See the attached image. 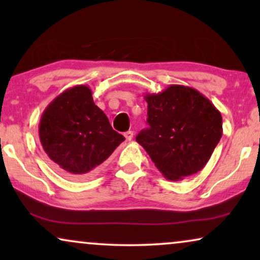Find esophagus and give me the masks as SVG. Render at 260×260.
<instances>
[{
	"label": "esophagus",
	"mask_w": 260,
	"mask_h": 260,
	"mask_svg": "<svg viewBox=\"0 0 260 260\" xmlns=\"http://www.w3.org/2000/svg\"><path fill=\"white\" fill-rule=\"evenodd\" d=\"M124 136H125L126 141H131L134 137V131H126V133L124 134Z\"/></svg>",
	"instance_id": "esophagus-1"
}]
</instances>
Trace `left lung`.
Instances as JSON below:
<instances>
[{
  "mask_svg": "<svg viewBox=\"0 0 260 260\" xmlns=\"http://www.w3.org/2000/svg\"><path fill=\"white\" fill-rule=\"evenodd\" d=\"M149 129L136 141L169 181L200 172L222 136V117L207 97L193 87L169 85L144 95Z\"/></svg>",
  "mask_w": 260,
  "mask_h": 260,
  "instance_id": "left-lung-1",
  "label": "left lung"
}]
</instances>
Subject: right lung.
<instances>
[{
  "label": "right lung",
  "mask_w": 260,
  "mask_h": 260,
  "mask_svg": "<svg viewBox=\"0 0 260 260\" xmlns=\"http://www.w3.org/2000/svg\"><path fill=\"white\" fill-rule=\"evenodd\" d=\"M39 137L53 163L77 177L97 169L125 140L94 104L87 85L67 88L49 103L41 115Z\"/></svg>",
  "instance_id": "add662e5"
}]
</instances>
